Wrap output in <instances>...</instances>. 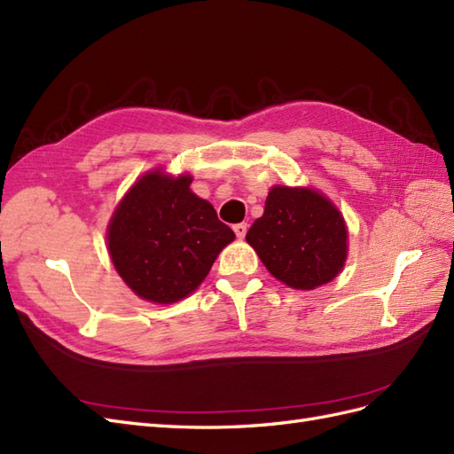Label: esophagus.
<instances>
[{
  "mask_svg": "<svg viewBox=\"0 0 454 454\" xmlns=\"http://www.w3.org/2000/svg\"><path fill=\"white\" fill-rule=\"evenodd\" d=\"M232 231H235V235H237V239H244V237H247V231H248V225H247V223H237V225H232Z\"/></svg>",
  "mask_w": 454,
  "mask_h": 454,
  "instance_id": "34e87169",
  "label": "esophagus"
}]
</instances>
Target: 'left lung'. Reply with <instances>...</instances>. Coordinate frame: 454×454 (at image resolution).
Listing matches in <instances>:
<instances>
[{
  "label": "left lung",
  "mask_w": 454,
  "mask_h": 454,
  "mask_svg": "<svg viewBox=\"0 0 454 454\" xmlns=\"http://www.w3.org/2000/svg\"><path fill=\"white\" fill-rule=\"evenodd\" d=\"M247 242L280 283L313 290L336 278L348 257L344 215L323 192L275 185Z\"/></svg>",
  "instance_id": "obj_1"
}]
</instances>
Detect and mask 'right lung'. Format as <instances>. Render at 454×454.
<instances>
[{"label":"right lung","instance_id":"obj_1","mask_svg":"<svg viewBox=\"0 0 454 454\" xmlns=\"http://www.w3.org/2000/svg\"><path fill=\"white\" fill-rule=\"evenodd\" d=\"M192 177L153 169L116 206L106 229L118 275L153 303H176L200 286L217 254L235 240L214 206L191 191Z\"/></svg>","mask_w":454,"mask_h":454}]
</instances>
